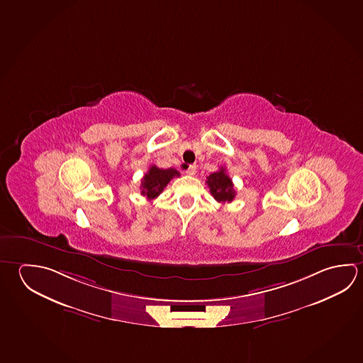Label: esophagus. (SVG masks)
Listing matches in <instances>:
<instances>
[{
  "instance_id": "obj_1",
  "label": "esophagus",
  "mask_w": 363,
  "mask_h": 363,
  "mask_svg": "<svg viewBox=\"0 0 363 363\" xmlns=\"http://www.w3.org/2000/svg\"><path fill=\"white\" fill-rule=\"evenodd\" d=\"M197 167L196 164H190V166L186 167V172L191 174V176H194L195 173H196Z\"/></svg>"
}]
</instances>
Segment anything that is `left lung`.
Listing matches in <instances>:
<instances>
[{"label":"left lung","instance_id":"8db88e82","mask_svg":"<svg viewBox=\"0 0 363 363\" xmlns=\"http://www.w3.org/2000/svg\"><path fill=\"white\" fill-rule=\"evenodd\" d=\"M206 184L209 186L210 194L218 203H230L235 196L232 179H229L224 168H220L218 172L211 173L206 177Z\"/></svg>","mask_w":363,"mask_h":363}]
</instances>
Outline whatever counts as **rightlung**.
I'll return each instance as SVG.
<instances>
[{
    "label": "right lung",
    "mask_w": 363,
    "mask_h": 363,
    "mask_svg": "<svg viewBox=\"0 0 363 363\" xmlns=\"http://www.w3.org/2000/svg\"><path fill=\"white\" fill-rule=\"evenodd\" d=\"M173 177H179V171H176L174 168L162 169L157 166L150 167L144 179H141V195L147 196L149 200H153L160 196V194L163 192L164 187Z\"/></svg>",
    "instance_id": "1"
}]
</instances>
